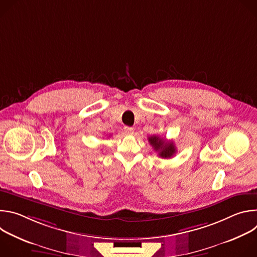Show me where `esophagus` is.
Listing matches in <instances>:
<instances>
[{"label":"esophagus","instance_id":"obj_1","mask_svg":"<svg viewBox=\"0 0 257 257\" xmlns=\"http://www.w3.org/2000/svg\"><path fill=\"white\" fill-rule=\"evenodd\" d=\"M124 132L126 135H132L134 133V129L132 127H129V126H125L124 127Z\"/></svg>","mask_w":257,"mask_h":257}]
</instances>
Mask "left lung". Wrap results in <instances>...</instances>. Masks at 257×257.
Wrapping results in <instances>:
<instances>
[{"label":"left lung","instance_id":"left-lung-1","mask_svg":"<svg viewBox=\"0 0 257 257\" xmlns=\"http://www.w3.org/2000/svg\"><path fill=\"white\" fill-rule=\"evenodd\" d=\"M149 142L153 145L156 152L159 153V156L163 159H170L176 154V148L173 141H166L163 138H160L157 135L149 137Z\"/></svg>","mask_w":257,"mask_h":257}]
</instances>
